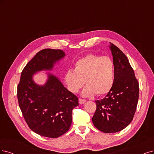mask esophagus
<instances>
[{"mask_svg": "<svg viewBox=\"0 0 154 154\" xmlns=\"http://www.w3.org/2000/svg\"><path fill=\"white\" fill-rule=\"evenodd\" d=\"M86 101V100L85 99H82V98L79 99V103H80V104H84Z\"/></svg>", "mask_w": 154, "mask_h": 154, "instance_id": "esophagus-1", "label": "esophagus"}]
</instances>
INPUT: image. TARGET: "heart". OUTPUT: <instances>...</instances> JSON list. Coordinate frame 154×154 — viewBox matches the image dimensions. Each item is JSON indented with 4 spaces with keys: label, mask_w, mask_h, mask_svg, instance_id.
I'll use <instances>...</instances> for the list:
<instances>
[{
    "label": "heart",
    "mask_w": 154,
    "mask_h": 154,
    "mask_svg": "<svg viewBox=\"0 0 154 154\" xmlns=\"http://www.w3.org/2000/svg\"><path fill=\"white\" fill-rule=\"evenodd\" d=\"M115 77V64L109 56L88 54L79 60L74 70H68L65 80L68 88L76 93L85 82L87 84L82 91L84 96H91L96 93L103 95L113 87Z\"/></svg>",
    "instance_id": "b5f03b06"
}]
</instances>
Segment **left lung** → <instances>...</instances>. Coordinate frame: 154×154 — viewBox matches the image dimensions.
Masks as SVG:
<instances>
[{"label":"left lung","instance_id":"obj_1","mask_svg":"<svg viewBox=\"0 0 154 154\" xmlns=\"http://www.w3.org/2000/svg\"><path fill=\"white\" fill-rule=\"evenodd\" d=\"M110 43L115 64L114 83L103 99L95 101L92 118L94 126L106 133L120 131L131 122L139 98V83L128 58Z\"/></svg>","mask_w":154,"mask_h":154}]
</instances>
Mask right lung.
I'll return each instance as SVG.
<instances>
[{
  "label": "right lung",
  "mask_w": 154,
  "mask_h": 154,
  "mask_svg": "<svg viewBox=\"0 0 154 154\" xmlns=\"http://www.w3.org/2000/svg\"><path fill=\"white\" fill-rule=\"evenodd\" d=\"M64 56L61 49L40 51L23 68L17 88L19 106L28 127L48 138H58L68 131L72 110L79 105V100L55 76L49 74L42 86L34 83L32 76L37 71L51 69Z\"/></svg>",
  "instance_id": "add662e5"
}]
</instances>
